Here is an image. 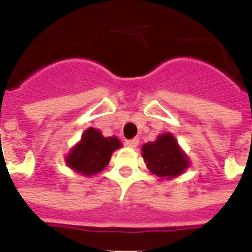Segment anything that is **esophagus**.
<instances>
[{
  "mask_svg": "<svg viewBox=\"0 0 252 252\" xmlns=\"http://www.w3.org/2000/svg\"><path fill=\"white\" fill-rule=\"evenodd\" d=\"M126 144L128 147H131V149H135L136 146L139 144V139H129V140H126Z\"/></svg>",
  "mask_w": 252,
  "mask_h": 252,
  "instance_id": "1",
  "label": "esophagus"
}]
</instances>
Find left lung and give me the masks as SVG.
<instances>
[{
    "label": "left lung",
    "instance_id": "1",
    "mask_svg": "<svg viewBox=\"0 0 252 252\" xmlns=\"http://www.w3.org/2000/svg\"><path fill=\"white\" fill-rule=\"evenodd\" d=\"M142 156L147 168L161 179H172L184 173L189 166L187 154L181 150L172 133H162L156 142L142 146Z\"/></svg>",
    "mask_w": 252,
    "mask_h": 252
}]
</instances>
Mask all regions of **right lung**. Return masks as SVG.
<instances>
[{
	"label": "right lung",
	"mask_w": 252,
	"mask_h": 252,
	"mask_svg": "<svg viewBox=\"0 0 252 252\" xmlns=\"http://www.w3.org/2000/svg\"><path fill=\"white\" fill-rule=\"evenodd\" d=\"M120 147L121 142L116 136L105 138L101 131L89 128L82 135L80 142L71 149L65 162L80 175H95L106 168L113 151Z\"/></svg>",
	"instance_id": "add662e5"
}]
</instances>
